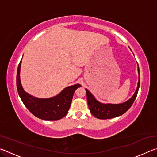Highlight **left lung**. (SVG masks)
<instances>
[{"label": "left lung", "instance_id": "8db88e82", "mask_svg": "<svg viewBox=\"0 0 157 157\" xmlns=\"http://www.w3.org/2000/svg\"><path fill=\"white\" fill-rule=\"evenodd\" d=\"M131 50V49H130ZM139 73V82H138L136 91L128 100L119 104H110V103H102L98 101L88 89H85L86 92L87 102H88L89 110L93 116L99 119H109L123 115L131 107L134 103L139 91L140 86V71L138 66Z\"/></svg>", "mask_w": 157, "mask_h": 157}]
</instances>
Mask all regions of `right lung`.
I'll use <instances>...</instances> for the list:
<instances>
[{
  "mask_svg": "<svg viewBox=\"0 0 157 157\" xmlns=\"http://www.w3.org/2000/svg\"><path fill=\"white\" fill-rule=\"evenodd\" d=\"M23 58V57H22ZM21 61L17 69V87L23 104L37 118L45 121H57L67 114L75 90L80 87L79 84L66 87L59 94L49 98H39L28 94L23 89L20 79Z\"/></svg>",
  "mask_w": 157,
  "mask_h": 157,
  "instance_id": "right-lung-1",
  "label": "right lung"
}]
</instances>
